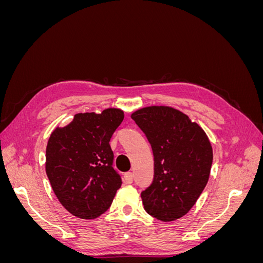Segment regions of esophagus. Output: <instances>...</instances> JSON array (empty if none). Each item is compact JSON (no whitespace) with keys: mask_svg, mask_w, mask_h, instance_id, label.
I'll list each match as a JSON object with an SVG mask.
<instances>
[{"mask_svg":"<svg viewBox=\"0 0 263 263\" xmlns=\"http://www.w3.org/2000/svg\"><path fill=\"white\" fill-rule=\"evenodd\" d=\"M124 179H125L126 183H128V184H130V183H133V180H134V174L132 172H126L124 174Z\"/></svg>","mask_w":263,"mask_h":263,"instance_id":"1","label":"esophagus"}]
</instances>
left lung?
Masks as SVG:
<instances>
[{
	"label": "left lung",
	"instance_id": "left-lung-1",
	"mask_svg": "<svg viewBox=\"0 0 263 263\" xmlns=\"http://www.w3.org/2000/svg\"><path fill=\"white\" fill-rule=\"evenodd\" d=\"M132 118L155 158L154 181L141 192L146 212L162 221L184 216L210 178L213 149L208 136L189 116L168 106L141 108Z\"/></svg>",
	"mask_w": 263,
	"mask_h": 263
}]
</instances>
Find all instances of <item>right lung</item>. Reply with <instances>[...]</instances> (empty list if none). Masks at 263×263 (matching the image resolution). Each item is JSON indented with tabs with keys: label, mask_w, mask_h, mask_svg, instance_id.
<instances>
[{
	"label": "right lung",
	"mask_w": 263,
	"mask_h": 263,
	"mask_svg": "<svg viewBox=\"0 0 263 263\" xmlns=\"http://www.w3.org/2000/svg\"><path fill=\"white\" fill-rule=\"evenodd\" d=\"M124 119L123 110L80 113L55 128L46 148V173L59 202L69 213L93 219L112 205L122 178L114 169L109 140Z\"/></svg>",
	"instance_id": "add662e5"
}]
</instances>
